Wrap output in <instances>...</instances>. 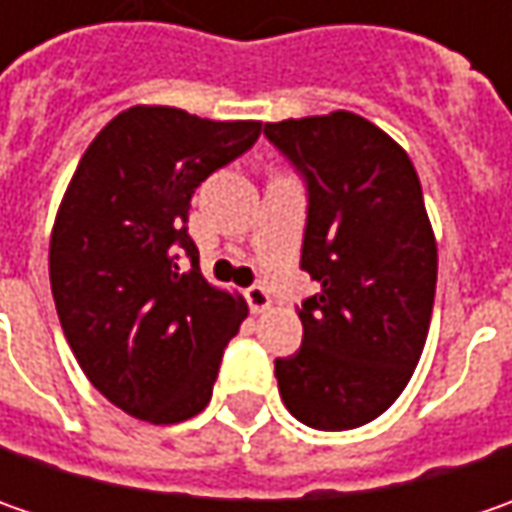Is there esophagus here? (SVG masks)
<instances>
[{
	"label": "esophagus",
	"mask_w": 512,
	"mask_h": 512,
	"mask_svg": "<svg viewBox=\"0 0 512 512\" xmlns=\"http://www.w3.org/2000/svg\"><path fill=\"white\" fill-rule=\"evenodd\" d=\"M245 296H247V305H250L253 313H265V310H270V305H273L270 293H267L265 287H259V285L250 287Z\"/></svg>",
	"instance_id": "esophagus-1"
}]
</instances>
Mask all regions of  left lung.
Listing matches in <instances>:
<instances>
[{
  "label": "left lung",
  "mask_w": 512,
  "mask_h": 512,
  "mask_svg": "<svg viewBox=\"0 0 512 512\" xmlns=\"http://www.w3.org/2000/svg\"><path fill=\"white\" fill-rule=\"evenodd\" d=\"M267 139L307 179L302 347L276 359L285 407L307 427L353 430L402 396L422 359L439 250L419 173L359 113L267 122Z\"/></svg>",
  "instance_id": "1"
}]
</instances>
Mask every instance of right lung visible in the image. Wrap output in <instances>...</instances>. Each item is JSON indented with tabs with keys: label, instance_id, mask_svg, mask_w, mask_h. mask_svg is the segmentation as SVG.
<instances>
[{
	"label": "right lung",
	"instance_id": "right-lung-1",
	"mask_svg": "<svg viewBox=\"0 0 512 512\" xmlns=\"http://www.w3.org/2000/svg\"><path fill=\"white\" fill-rule=\"evenodd\" d=\"M259 133L253 119L133 105L96 133L70 176L50 230L53 302L90 384L133 419L185 422L213 396L247 302L202 276L185 222L196 187Z\"/></svg>",
	"mask_w": 512,
	"mask_h": 512
}]
</instances>
